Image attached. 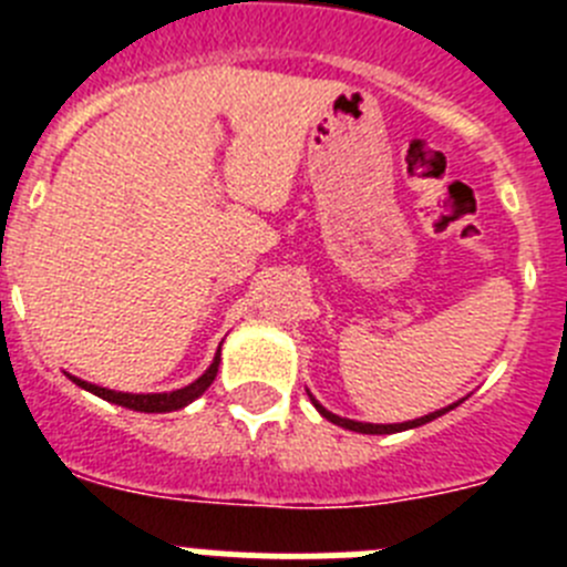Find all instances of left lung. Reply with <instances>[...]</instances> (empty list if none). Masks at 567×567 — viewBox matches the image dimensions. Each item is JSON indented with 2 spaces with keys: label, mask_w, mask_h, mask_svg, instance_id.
I'll return each mask as SVG.
<instances>
[{
  "label": "left lung",
  "mask_w": 567,
  "mask_h": 567,
  "mask_svg": "<svg viewBox=\"0 0 567 567\" xmlns=\"http://www.w3.org/2000/svg\"><path fill=\"white\" fill-rule=\"evenodd\" d=\"M309 398H312V394H309ZM312 403H315V409H318V412L329 420V423L343 425V429H349V432H360V434H394V432H405V429H417V425L432 423V420H437L440 414L452 412L454 405H457V403L445 405V409H440V412L425 414V417H417V420H409V423H389V425H378V423H358V420L338 417V414H332V412H329V409H323V405H320L318 400H315V398H312Z\"/></svg>",
  "instance_id": "8db88e82"
}]
</instances>
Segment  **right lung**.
<instances>
[{
    "label": "right lung",
    "mask_w": 567,
    "mask_h": 567,
    "mask_svg": "<svg viewBox=\"0 0 567 567\" xmlns=\"http://www.w3.org/2000/svg\"><path fill=\"white\" fill-rule=\"evenodd\" d=\"M218 363H221V349L215 352L213 363H209L207 372L202 378L195 380V383L184 385V389H175V392H158V394H130V392H113V389H102L96 383H87V380H79L73 374H68L70 380L76 385H82L84 392H93L96 398L107 400V403L124 405V409H133V412H147V414H164V412H178L187 403H193L195 398H202L204 392L209 389V383L218 374Z\"/></svg>",
    "instance_id": "right-lung-1"
}]
</instances>
